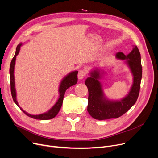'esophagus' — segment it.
Wrapping results in <instances>:
<instances>
[{
    "label": "esophagus",
    "instance_id": "1",
    "mask_svg": "<svg viewBox=\"0 0 158 158\" xmlns=\"http://www.w3.org/2000/svg\"><path fill=\"white\" fill-rule=\"evenodd\" d=\"M86 75V72L84 70H81L78 73V79L79 80L83 79Z\"/></svg>",
    "mask_w": 158,
    "mask_h": 158
}]
</instances>
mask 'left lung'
<instances>
[{
    "instance_id": "1",
    "label": "left lung",
    "mask_w": 158,
    "mask_h": 158,
    "mask_svg": "<svg viewBox=\"0 0 158 158\" xmlns=\"http://www.w3.org/2000/svg\"><path fill=\"white\" fill-rule=\"evenodd\" d=\"M115 57L124 61L128 67L133 77L132 85L128 94L120 99H108L103 91V86L100 80L106 72L100 68H94L89 72V76L85 80L88 89V104L87 110L94 119L105 120L118 118L126 113L138 99L142 77L141 55L138 47L134 46L128 55L118 52Z\"/></svg>"
}]
</instances>
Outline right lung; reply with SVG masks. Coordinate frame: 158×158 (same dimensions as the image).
Here are the masks:
<instances>
[{"mask_svg": "<svg viewBox=\"0 0 158 158\" xmlns=\"http://www.w3.org/2000/svg\"><path fill=\"white\" fill-rule=\"evenodd\" d=\"M23 45V43H20L18 44V46L16 48V52L15 53V56L13 57L10 67V85H11V95L13 101H14L15 103L20 108L21 110L29 117L35 119H39V120H48L54 118L59 113L60 109L61 108L63 104V98L64 96V94L68 88H69L73 85H75L77 83V73L78 71L75 70L70 72L68 74H67L66 76L64 77L63 79L61 80L60 85L59 86V99H57V102L55 103V105L47 112L38 114V115H32L30 114H28L24 111V110L20 107L18 101L17 100V92H16V88H15V76H14V69H15V64L16 61V57L19 54L20 47Z\"/></svg>", "mask_w": 158, "mask_h": 158, "instance_id": "1", "label": "right lung"}]
</instances>
